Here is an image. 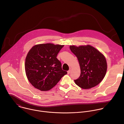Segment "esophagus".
<instances>
[{
	"mask_svg": "<svg viewBox=\"0 0 124 124\" xmlns=\"http://www.w3.org/2000/svg\"><path fill=\"white\" fill-rule=\"evenodd\" d=\"M70 71H71V70H68V71L67 72V73H68V75H69V74H70Z\"/></svg>",
	"mask_w": 124,
	"mask_h": 124,
	"instance_id": "34e87169",
	"label": "esophagus"
}]
</instances>
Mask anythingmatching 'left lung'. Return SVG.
<instances>
[{
	"label": "left lung",
	"instance_id": "8db88e82",
	"mask_svg": "<svg viewBox=\"0 0 124 124\" xmlns=\"http://www.w3.org/2000/svg\"><path fill=\"white\" fill-rule=\"evenodd\" d=\"M70 48L78 58L80 68V77L74 80L76 84L84 89L99 84L107 70V61L104 55L90 45L78 47L70 46Z\"/></svg>",
	"mask_w": 124,
	"mask_h": 124
}]
</instances>
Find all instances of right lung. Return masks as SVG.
<instances>
[{"instance_id":"right-lung-1","label":"right lung","mask_w":124,"mask_h":124,"mask_svg":"<svg viewBox=\"0 0 124 124\" xmlns=\"http://www.w3.org/2000/svg\"><path fill=\"white\" fill-rule=\"evenodd\" d=\"M63 45L43 44L33 46L26 57L25 70L31 84L41 91L55 86L67 72L56 58Z\"/></svg>"}]
</instances>
